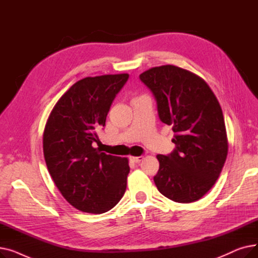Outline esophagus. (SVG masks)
I'll use <instances>...</instances> for the list:
<instances>
[{
	"label": "esophagus",
	"instance_id": "34e87169",
	"mask_svg": "<svg viewBox=\"0 0 258 258\" xmlns=\"http://www.w3.org/2000/svg\"><path fill=\"white\" fill-rule=\"evenodd\" d=\"M144 159L143 156H139V157H131V160L134 162V163H139L142 160Z\"/></svg>",
	"mask_w": 258,
	"mask_h": 258
}]
</instances>
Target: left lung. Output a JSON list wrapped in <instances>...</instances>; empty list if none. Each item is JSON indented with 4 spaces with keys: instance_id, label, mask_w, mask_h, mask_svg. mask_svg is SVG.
Segmentation results:
<instances>
[{
    "instance_id": "1",
    "label": "left lung",
    "mask_w": 258,
    "mask_h": 258,
    "mask_svg": "<svg viewBox=\"0 0 258 258\" xmlns=\"http://www.w3.org/2000/svg\"><path fill=\"white\" fill-rule=\"evenodd\" d=\"M139 77L154 95L160 120L174 133L172 153L157 156L155 184L173 202H196L215 184L227 158L222 107L205 80L182 68L155 67Z\"/></svg>"
}]
</instances>
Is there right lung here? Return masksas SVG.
<instances>
[{
	"mask_svg": "<svg viewBox=\"0 0 258 258\" xmlns=\"http://www.w3.org/2000/svg\"><path fill=\"white\" fill-rule=\"evenodd\" d=\"M128 74L86 77L68 90L48 118L43 150L49 173L62 197L89 213L111 210L123 197L127 158L106 155L97 132Z\"/></svg>",
	"mask_w": 258,
	"mask_h": 258,
	"instance_id": "1",
	"label": "right lung"
}]
</instances>
